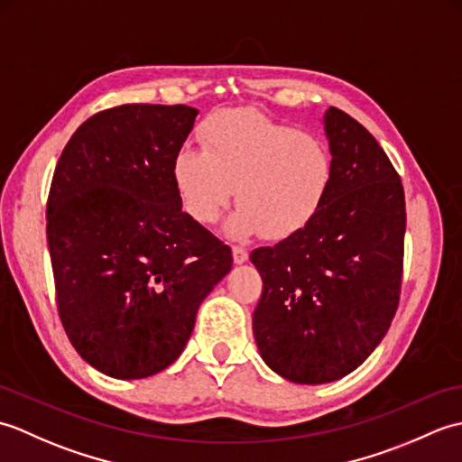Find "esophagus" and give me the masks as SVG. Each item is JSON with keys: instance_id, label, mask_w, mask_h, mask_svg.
Here are the masks:
<instances>
[{"instance_id": "34e87169", "label": "esophagus", "mask_w": 462, "mask_h": 462, "mask_svg": "<svg viewBox=\"0 0 462 462\" xmlns=\"http://www.w3.org/2000/svg\"><path fill=\"white\" fill-rule=\"evenodd\" d=\"M232 256H234V263H244V262H248V250L242 246H234Z\"/></svg>"}]
</instances>
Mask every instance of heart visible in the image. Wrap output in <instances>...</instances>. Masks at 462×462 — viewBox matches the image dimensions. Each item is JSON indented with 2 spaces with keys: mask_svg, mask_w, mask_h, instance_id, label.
<instances>
[{
  "mask_svg": "<svg viewBox=\"0 0 462 462\" xmlns=\"http://www.w3.org/2000/svg\"><path fill=\"white\" fill-rule=\"evenodd\" d=\"M202 149L174 154L172 179L186 212L212 224L236 186L240 206L224 222L230 238L262 232L288 238L316 218L333 182V159L318 136L250 109H222L202 125Z\"/></svg>",
  "mask_w": 462,
  "mask_h": 462,
  "instance_id": "1",
  "label": "heart"
}]
</instances>
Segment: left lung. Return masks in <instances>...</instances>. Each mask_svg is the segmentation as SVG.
<instances>
[{"mask_svg": "<svg viewBox=\"0 0 462 462\" xmlns=\"http://www.w3.org/2000/svg\"><path fill=\"white\" fill-rule=\"evenodd\" d=\"M326 202L306 228L250 260L263 290L254 339L280 377L321 385L356 371L393 321L403 273L405 194L373 134L329 106Z\"/></svg>", "mask_w": 462, "mask_h": 462, "instance_id": "1", "label": "left lung"}]
</instances>
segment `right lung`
Here are the masks:
<instances>
[{"label": "right lung", "mask_w": 462, "mask_h": 462, "mask_svg": "<svg viewBox=\"0 0 462 462\" xmlns=\"http://www.w3.org/2000/svg\"><path fill=\"white\" fill-rule=\"evenodd\" d=\"M186 105H123L87 119L57 162L47 246L69 341L113 379H144L179 359L200 303L232 252L182 210L174 154Z\"/></svg>", "instance_id": "add662e5"}]
</instances>
